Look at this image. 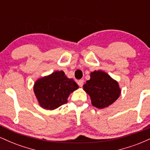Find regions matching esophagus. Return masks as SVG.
Instances as JSON below:
<instances>
[{"label": "esophagus", "mask_w": 150, "mask_h": 150, "mask_svg": "<svg viewBox=\"0 0 150 150\" xmlns=\"http://www.w3.org/2000/svg\"><path fill=\"white\" fill-rule=\"evenodd\" d=\"M77 84H78V85L80 86V87H82L84 85V80H80L77 82Z\"/></svg>", "instance_id": "esophagus-1"}]
</instances>
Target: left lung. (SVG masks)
<instances>
[{"instance_id":"8db88e82","label":"left lung","mask_w":150,"mask_h":150,"mask_svg":"<svg viewBox=\"0 0 150 150\" xmlns=\"http://www.w3.org/2000/svg\"><path fill=\"white\" fill-rule=\"evenodd\" d=\"M83 89L89 94L92 106L100 109L112 104L121 93L118 82L102 70L92 72Z\"/></svg>"}]
</instances>
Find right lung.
I'll return each mask as SVG.
<instances>
[{"mask_svg": "<svg viewBox=\"0 0 150 150\" xmlns=\"http://www.w3.org/2000/svg\"><path fill=\"white\" fill-rule=\"evenodd\" d=\"M78 87L73 79L68 78L61 70L38 79L34 85V92L41 107L53 110L66 104L70 94Z\"/></svg>", "mask_w": 150, "mask_h": 150, "instance_id": "add662e5", "label": "right lung"}]
</instances>
